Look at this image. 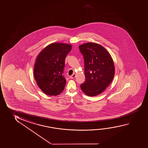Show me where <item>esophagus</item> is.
I'll return each instance as SVG.
<instances>
[{"label":"esophagus","instance_id":"obj_1","mask_svg":"<svg viewBox=\"0 0 148 148\" xmlns=\"http://www.w3.org/2000/svg\"><path fill=\"white\" fill-rule=\"evenodd\" d=\"M75 74L73 73V75H71L69 77V78L71 79H73V78H75Z\"/></svg>","mask_w":148,"mask_h":148}]
</instances>
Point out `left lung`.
I'll list each match as a JSON object with an SVG mask.
<instances>
[{
  "mask_svg": "<svg viewBox=\"0 0 148 148\" xmlns=\"http://www.w3.org/2000/svg\"><path fill=\"white\" fill-rule=\"evenodd\" d=\"M85 63V81L81 88L89 96L102 93L112 81L115 68L112 58L99 44L87 43L79 46Z\"/></svg>",
  "mask_w": 148,
  "mask_h": 148,
  "instance_id": "1",
  "label": "left lung"
}]
</instances>
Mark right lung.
Returning <instances> with one entry per match:
<instances>
[{
	"instance_id": "obj_1",
	"label": "right lung",
	"mask_w": 148,
	"mask_h": 148,
	"mask_svg": "<svg viewBox=\"0 0 148 148\" xmlns=\"http://www.w3.org/2000/svg\"><path fill=\"white\" fill-rule=\"evenodd\" d=\"M71 45L54 43L46 47L37 57L34 75L37 85L44 93L56 96L63 91L66 84L63 75L66 55Z\"/></svg>"
}]
</instances>
